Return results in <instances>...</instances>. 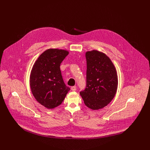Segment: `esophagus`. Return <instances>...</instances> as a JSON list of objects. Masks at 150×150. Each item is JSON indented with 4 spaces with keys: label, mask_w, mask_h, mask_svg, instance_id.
Listing matches in <instances>:
<instances>
[{
    "label": "esophagus",
    "mask_w": 150,
    "mask_h": 150,
    "mask_svg": "<svg viewBox=\"0 0 150 150\" xmlns=\"http://www.w3.org/2000/svg\"><path fill=\"white\" fill-rule=\"evenodd\" d=\"M76 89H77L76 86H73L71 87V91H75L76 90Z\"/></svg>",
    "instance_id": "obj_1"
}]
</instances>
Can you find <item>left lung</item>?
<instances>
[{"label": "left lung", "instance_id": "obj_1", "mask_svg": "<svg viewBox=\"0 0 150 150\" xmlns=\"http://www.w3.org/2000/svg\"><path fill=\"white\" fill-rule=\"evenodd\" d=\"M86 86L80 92L86 106L92 110L106 106L112 100L118 86L114 65L107 55L97 50L87 51Z\"/></svg>", "mask_w": 150, "mask_h": 150}]
</instances>
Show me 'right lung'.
Segmentation results:
<instances>
[{"mask_svg":"<svg viewBox=\"0 0 150 150\" xmlns=\"http://www.w3.org/2000/svg\"><path fill=\"white\" fill-rule=\"evenodd\" d=\"M69 51L48 49L39 56L32 69L30 86L36 100L48 109L59 106L70 88L64 84L60 65Z\"/></svg>","mask_w":150,"mask_h":150,"instance_id":"right-lung-1","label":"right lung"}]
</instances>
